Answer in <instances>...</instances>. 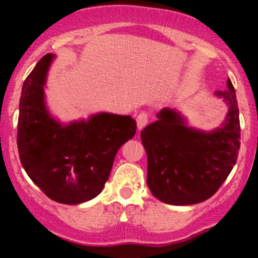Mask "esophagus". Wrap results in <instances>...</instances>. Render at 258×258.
Listing matches in <instances>:
<instances>
[{
  "mask_svg": "<svg viewBox=\"0 0 258 258\" xmlns=\"http://www.w3.org/2000/svg\"><path fill=\"white\" fill-rule=\"evenodd\" d=\"M149 118H150V115L149 112H146V111H142V112H140L138 115H137V126H138V131H142L143 127L147 125Z\"/></svg>",
  "mask_w": 258,
  "mask_h": 258,
  "instance_id": "obj_1",
  "label": "esophagus"
}]
</instances>
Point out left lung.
Returning a JSON list of instances; mask_svg holds the SVG:
<instances>
[{
  "label": "left lung",
  "mask_w": 258,
  "mask_h": 258,
  "mask_svg": "<svg viewBox=\"0 0 258 258\" xmlns=\"http://www.w3.org/2000/svg\"><path fill=\"white\" fill-rule=\"evenodd\" d=\"M216 94L229 104L222 127L212 133L194 131L169 108L141 132L147 152V184L152 195L166 204L190 206L209 199L226 181L240 149V121L235 89Z\"/></svg>",
  "instance_id": "left-lung-1"
}]
</instances>
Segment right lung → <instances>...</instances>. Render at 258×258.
I'll use <instances>...</instances> for the list:
<instances>
[{
  "mask_svg": "<svg viewBox=\"0 0 258 258\" xmlns=\"http://www.w3.org/2000/svg\"><path fill=\"white\" fill-rule=\"evenodd\" d=\"M52 60H38L22 88L18 118V151L29 178L46 197L63 204H80L101 192L118 149L133 138L131 116L98 113L89 121L60 125L47 112L44 88Z\"/></svg>",
  "mask_w": 258,
  "mask_h": 258,
  "instance_id": "obj_1",
  "label": "right lung"
}]
</instances>
